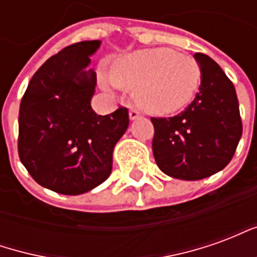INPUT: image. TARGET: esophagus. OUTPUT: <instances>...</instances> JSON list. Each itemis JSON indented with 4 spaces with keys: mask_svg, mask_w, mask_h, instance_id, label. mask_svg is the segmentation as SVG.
I'll list each match as a JSON object with an SVG mask.
<instances>
[{
    "mask_svg": "<svg viewBox=\"0 0 257 257\" xmlns=\"http://www.w3.org/2000/svg\"><path fill=\"white\" fill-rule=\"evenodd\" d=\"M139 117H140L139 110H136L135 107H131V108H129V119H131V121H135V119H138Z\"/></svg>",
    "mask_w": 257,
    "mask_h": 257,
    "instance_id": "esophagus-1",
    "label": "esophagus"
}]
</instances>
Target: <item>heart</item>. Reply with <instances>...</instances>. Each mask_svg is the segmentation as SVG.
<instances>
[{"mask_svg":"<svg viewBox=\"0 0 257 257\" xmlns=\"http://www.w3.org/2000/svg\"><path fill=\"white\" fill-rule=\"evenodd\" d=\"M199 67L187 55L168 48H150L125 55L110 68L118 86L135 89V100L153 114H171L189 104L199 84ZM104 88L114 89L108 81Z\"/></svg>","mask_w":257,"mask_h":257,"instance_id":"1","label":"heart"}]
</instances>
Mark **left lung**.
Listing matches in <instances>:
<instances>
[{
    "mask_svg": "<svg viewBox=\"0 0 257 257\" xmlns=\"http://www.w3.org/2000/svg\"><path fill=\"white\" fill-rule=\"evenodd\" d=\"M194 59L201 85L191 104L175 117L151 118L157 165L180 180L209 178L226 168L242 136L232 82L209 56L195 53Z\"/></svg>",
    "mask_w": 257,
    "mask_h": 257,
    "instance_id": "1",
    "label": "left lung"
}]
</instances>
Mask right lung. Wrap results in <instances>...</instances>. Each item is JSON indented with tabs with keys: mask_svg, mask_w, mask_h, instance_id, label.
<instances>
[{
	"mask_svg": "<svg viewBox=\"0 0 257 257\" xmlns=\"http://www.w3.org/2000/svg\"><path fill=\"white\" fill-rule=\"evenodd\" d=\"M101 41L77 42L37 70L19 110V157L42 187L78 195L110 176L112 151L128 129V110L97 115L90 99L96 73L90 56Z\"/></svg>",
	"mask_w": 257,
	"mask_h": 257,
	"instance_id": "1",
	"label": "right lung"
}]
</instances>
